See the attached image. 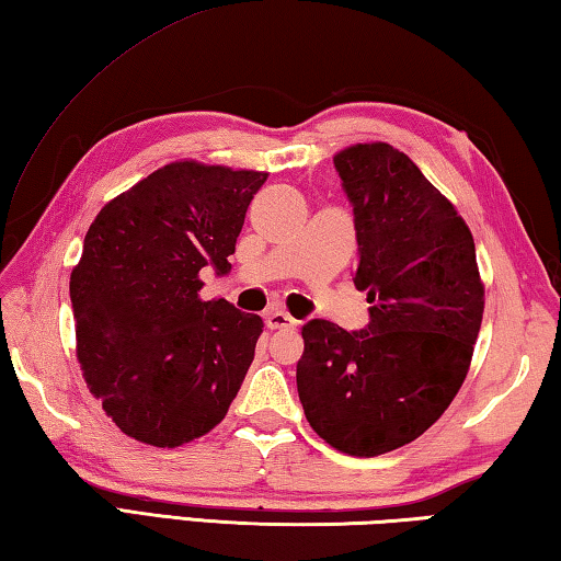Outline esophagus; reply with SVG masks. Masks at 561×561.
I'll use <instances>...</instances> for the list:
<instances>
[{
	"instance_id": "34e87169",
	"label": "esophagus",
	"mask_w": 561,
	"mask_h": 561,
	"mask_svg": "<svg viewBox=\"0 0 561 561\" xmlns=\"http://www.w3.org/2000/svg\"><path fill=\"white\" fill-rule=\"evenodd\" d=\"M264 321H267L270 329H297V324H299L297 319H291L287 311H282V309L267 311V314H264Z\"/></svg>"
}]
</instances>
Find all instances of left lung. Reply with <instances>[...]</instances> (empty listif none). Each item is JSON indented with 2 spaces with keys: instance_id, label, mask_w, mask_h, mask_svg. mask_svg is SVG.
Returning <instances> with one entry per match:
<instances>
[{
  "instance_id": "8db88e82",
  "label": "left lung",
  "mask_w": 561,
  "mask_h": 561,
  "mask_svg": "<svg viewBox=\"0 0 561 561\" xmlns=\"http://www.w3.org/2000/svg\"><path fill=\"white\" fill-rule=\"evenodd\" d=\"M334 165L354 205V284L371 321L360 331L304 324L297 388L319 438L374 458L423 435L458 396L485 284L470 227L405 153L356 144Z\"/></svg>"
}]
</instances>
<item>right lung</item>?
Here are the masks:
<instances>
[{
    "instance_id": "1",
    "label": "right lung",
    "mask_w": 561,
    "mask_h": 561,
    "mask_svg": "<svg viewBox=\"0 0 561 561\" xmlns=\"http://www.w3.org/2000/svg\"><path fill=\"white\" fill-rule=\"evenodd\" d=\"M270 173L175 160L113 197L91 222L69 291L76 358L118 428L178 448L227 415L264 329L201 299V270L227 257Z\"/></svg>"
}]
</instances>
